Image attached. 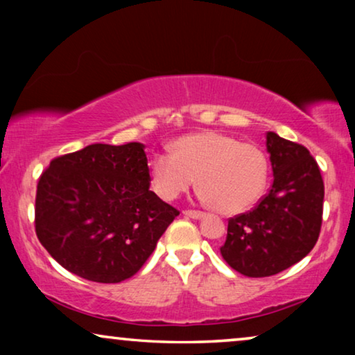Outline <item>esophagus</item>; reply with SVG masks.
I'll return each instance as SVG.
<instances>
[{
  "label": "esophagus",
  "mask_w": 355,
  "mask_h": 355,
  "mask_svg": "<svg viewBox=\"0 0 355 355\" xmlns=\"http://www.w3.org/2000/svg\"><path fill=\"white\" fill-rule=\"evenodd\" d=\"M184 215L189 218H193V220H198V218H202L205 213L198 211V210H184Z\"/></svg>",
  "instance_id": "esophagus-1"
}]
</instances>
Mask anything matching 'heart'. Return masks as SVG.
Returning <instances> with one entry per match:
<instances>
[{
    "label": "heart",
    "mask_w": 355,
    "mask_h": 355,
    "mask_svg": "<svg viewBox=\"0 0 355 355\" xmlns=\"http://www.w3.org/2000/svg\"><path fill=\"white\" fill-rule=\"evenodd\" d=\"M171 150L152 159L153 189L164 200L189 191L197 178L203 200L225 215H236L255 205L265 191L268 159L257 145L203 132L181 137Z\"/></svg>",
    "instance_id": "obj_1"
}]
</instances>
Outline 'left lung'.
<instances>
[{
	"label": "left lung",
	"mask_w": 355,
	"mask_h": 355,
	"mask_svg": "<svg viewBox=\"0 0 355 355\" xmlns=\"http://www.w3.org/2000/svg\"><path fill=\"white\" fill-rule=\"evenodd\" d=\"M273 168L270 192L250 211L227 220L221 257L249 278H265L297 263L317 244L324 184L304 145L266 134Z\"/></svg>",
	"instance_id": "obj_1"
}]
</instances>
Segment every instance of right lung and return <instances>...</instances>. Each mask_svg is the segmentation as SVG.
Returning <instances> with one entry per match:
<instances>
[{
	"mask_svg": "<svg viewBox=\"0 0 355 355\" xmlns=\"http://www.w3.org/2000/svg\"><path fill=\"white\" fill-rule=\"evenodd\" d=\"M144 145L94 144L51 159L35 197V232L53 259L95 283L142 268L176 208L150 191Z\"/></svg>",
	"mask_w": 355,
	"mask_h": 355,
	"instance_id": "obj_1",
	"label": "right lung"
}]
</instances>
